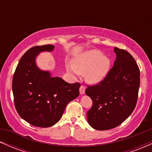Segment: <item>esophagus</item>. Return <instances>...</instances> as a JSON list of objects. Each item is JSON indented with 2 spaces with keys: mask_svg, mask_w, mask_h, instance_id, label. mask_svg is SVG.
Segmentation results:
<instances>
[{
  "mask_svg": "<svg viewBox=\"0 0 152 152\" xmlns=\"http://www.w3.org/2000/svg\"><path fill=\"white\" fill-rule=\"evenodd\" d=\"M79 91H80V94H81V95H83V94H85V86H81L79 88Z\"/></svg>",
  "mask_w": 152,
  "mask_h": 152,
  "instance_id": "esophagus-1",
  "label": "esophagus"
}]
</instances>
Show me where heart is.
Segmentation results:
<instances>
[{
    "label": "heart",
    "instance_id": "1",
    "mask_svg": "<svg viewBox=\"0 0 152 152\" xmlns=\"http://www.w3.org/2000/svg\"><path fill=\"white\" fill-rule=\"evenodd\" d=\"M111 61L97 50L84 52L74 61V65H68L67 71L73 75L86 73L87 81L92 83L102 81L109 73Z\"/></svg>",
    "mask_w": 152,
    "mask_h": 152
}]
</instances>
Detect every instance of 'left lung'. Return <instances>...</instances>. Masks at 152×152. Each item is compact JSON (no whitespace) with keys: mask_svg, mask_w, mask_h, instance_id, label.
<instances>
[{"mask_svg":"<svg viewBox=\"0 0 152 152\" xmlns=\"http://www.w3.org/2000/svg\"><path fill=\"white\" fill-rule=\"evenodd\" d=\"M114 66L98 84L88 86L93 105L87 112L89 125L96 130L115 128L133 112L140 85L139 66L131 54L115 47Z\"/></svg>","mask_w":152,"mask_h":152,"instance_id":"8db88e82","label":"left lung"}]
</instances>
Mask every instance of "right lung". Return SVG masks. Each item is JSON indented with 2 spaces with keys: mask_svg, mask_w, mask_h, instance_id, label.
<instances>
[{
  "mask_svg": "<svg viewBox=\"0 0 152 152\" xmlns=\"http://www.w3.org/2000/svg\"><path fill=\"white\" fill-rule=\"evenodd\" d=\"M53 49L49 44L31 48L21 57L13 75L15 109L23 119L35 126L46 128L56 124L66 105L79 95V83H69L53 77L49 71L36 66L39 53Z\"/></svg>",
  "mask_w": 152,
  "mask_h": 152,
  "instance_id": "add662e5",
  "label": "right lung"
}]
</instances>
